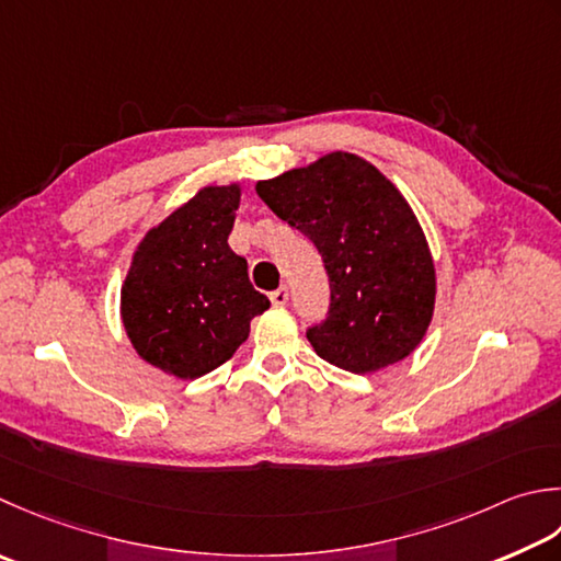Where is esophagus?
I'll return each instance as SVG.
<instances>
[{"instance_id":"34e87169","label":"esophagus","mask_w":561,"mask_h":561,"mask_svg":"<svg viewBox=\"0 0 561 561\" xmlns=\"http://www.w3.org/2000/svg\"><path fill=\"white\" fill-rule=\"evenodd\" d=\"M270 301L274 304V306H284L289 301V289L287 287H279V289H274L272 294H270Z\"/></svg>"}]
</instances>
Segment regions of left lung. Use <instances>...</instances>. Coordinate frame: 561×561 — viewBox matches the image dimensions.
I'll return each mask as SVG.
<instances>
[{
    "mask_svg": "<svg viewBox=\"0 0 561 561\" xmlns=\"http://www.w3.org/2000/svg\"><path fill=\"white\" fill-rule=\"evenodd\" d=\"M255 190L321 252L331 306L306 331L316 355L355 375L409 357L431 325L435 267L397 186L367 160L331 152Z\"/></svg>",
    "mask_w": 561,
    "mask_h": 561,
    "instance_id": "8db88e82",
    "label": "left lung"
}]
</instances>
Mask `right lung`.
Listing matches in <instances>:
<instances>
[{"mask_svg": "<svg viewBox=\"0 0 561 561\" xmlns=\"http://www.w3.org/2000/svg\"><path fill=\"white\" fill-rule=\"evenodd\" d=\"M240 186H204L148 230L121 289V318L136 353L180 379L221 367L270 309L245 257L228 245Z\"/></svg>", "mask_w": 561, "mask_h": 561, "instance_id": "right-lung-1", "label": "right lung"}]
</instances>
